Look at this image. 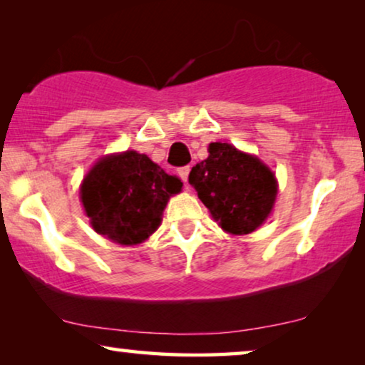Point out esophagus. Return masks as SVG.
Returning a JSON list of instances; mask_svg holds the SVG:
<instances>
[{"label":"esophagus","instance_id":"obj_1","mask_svg":"<svg viewBox=\"0 0 365 365\" xmlns=\"http://www.w3.org/2000/svg\"><path fill=\"white\" fill-rule=\"evenodd\" d=\"M189 171H191V169H189V166H182V168H179L178 169V176L182 179L184 182L187 184V176H189Z\"/></svg>","mask_w":365,"mask_h":365}]
</instances>
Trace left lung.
Segmentation results:
<instances>
[{
    "label": "left lung",
    "instance_id": "1",
    "mask_svg": "<svg viewBox=\"0 0 365 365\" xmlns=\"http://www.w3.org/2000/svg\"><path fill=\"white\" fill-rule=\"evenodd\" d=\"M207 151V159L189 173V184L224 231L236 236L256 231L276 202L274 173L232 144L211 143Z\"/></svg>",
    "mask_w": 365,
    "mask_h": 365
}]
</instances>
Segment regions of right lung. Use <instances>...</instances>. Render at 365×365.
Here are the masks:
<instances>
[{"label": "right lung", "instance_id": "1", "mask_svg": "<svg viewBox=\"0 0 365 365\" xmlns=\"http://www.w3.org/2000/svg\"><path fill=\"white\" fill-rule=\"evenodd\" d=\"M181 187V179L146 154L124 151L99 159L83 179L79 194L94 231L134 246L156 231L169 197Z\"/></svg>", "mask_w": 365, "mask_h": 365}]
</instances>
